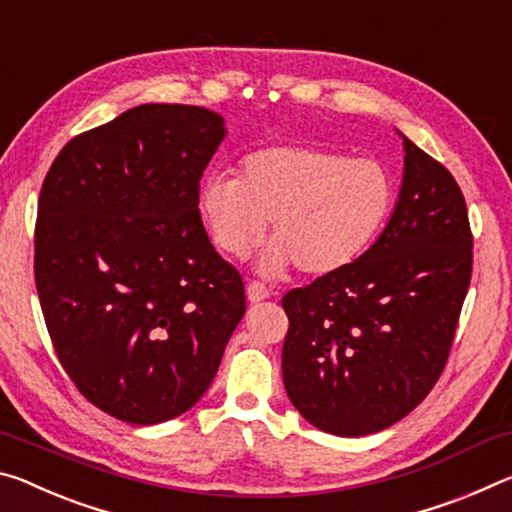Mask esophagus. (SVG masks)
<instances>
[{
    "label": "esophagus",
    "mask_w": 512,
    "mask_h": 512,
    "mask_svg": "<svg viewBox=\"0 0 512 512\" xmlns=\"http://www.w3.org/2000/svg\"><path fill=\"white\" fill-rule=\"evenodd\" d=\"M270 297V288L265 286V283L261 281H249L247 283V299L251 301V304H256V301H263Z\"/></svg>",
    "instance_id": "obj_1"
}]
</instances>
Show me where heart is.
Segmentation results:
<instances>
[{"instance_id":"obj_1","label":"heart","mask_w":512,"mask_h":512,"mask_svg":"<svg viewBox=\"0 0 512 512\" xmlns=\"http://www.w3.org/2000/svg\"><path fill=\"white\" fill-rule=\"evenodd\" d=\"M392 206L395 179L383 163L299 145L256 149L240 161L238 177L211 174L197 190V213L222 254L247 258L272 222L263 270L295 263L308 276L358 261Z\"/></svg>"}]
</instances>
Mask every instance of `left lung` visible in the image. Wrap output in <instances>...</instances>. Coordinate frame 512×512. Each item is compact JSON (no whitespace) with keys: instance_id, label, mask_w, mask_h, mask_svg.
<instances>
[{"instance_id":"8db88e82","label":"left lung","mask_w":512,"mask_h":512,"mask_svg":"<svg viewBox=\"0 0 512 512\" xmlns=\"http://www.w3.org/2000/svg\"><path fill=\"white\" fill-rule=\"evenodd\" d=\"M388 224L345 270L281 299L283 385L320 431L358 438L422 404L445 370L472 279L465 197L445 165L404 138Z\"/></svg>"}]
</instances>
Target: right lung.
I'll return each mask as SVG.
<instances>
[{"mask_svg": "<svg viewBox=\"0 0 512 512\" xmlns=\"http://www.w3.org/2000/svg\"><path fill=\"white\" fill-rule=\"evenodd\" d=\"M208 108L142 104L79 133L38 199L36 288L63 370L129 424L186 413L245 315V283L197 213L224 140Z\"/></svg>", "mask_w": 512, "mask_h": 512, "instance_id": "obj_1", "label": "right lung"}]
</instances>
